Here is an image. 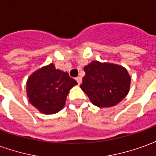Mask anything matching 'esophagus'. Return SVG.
Returning <instances> with one entry per match:
<instances>
[{
	"label": "esophagus",
	"mask_w": 156,
	"mask_h": 156,
	"mask_svg": "<svg viewBox=\"0 0 156 156\" xmlns=\"http://www.w3.org/2000/svg\"><path fill=\"white\" fill-rule=\"evenodd\" d=\"M76 81L78 82V84H81V83H82V78H81V77H79V76H78V77H77V78H76Z\"/></svg>",
	"instance_id": "34e87169"
}]
</instances>
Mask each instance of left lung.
I'll return each mask as SVG.
<instances>
[{"instance_id": "left-lung-1", "label": "left lung", "mask_w": 156, "mask_h": 156, "mask_svg": "<svg viewBox=\"0 0 156 156\" xmlns=\"http://www.w3.org/2000/svg\"><path fill=\"white\" fill-rule=\"evenodd\" d=\"M83 70L86 75L80 88L96 106H115L127 95L130 77L123 67L94 61Z\"/></svg>"}]
</instances>
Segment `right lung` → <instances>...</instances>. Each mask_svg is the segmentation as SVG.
<instances>
[{
	"label": "right lung",
	"mask_w": 156,
	"mask_h": 156,
	"mask_svg": "<svg viewBox=\"0 0 156 156\" xmlns=\"http://www.w3.org/2000/svg\"><path fill=\"white\" fill-rule=\"evenodd\" d=\"M77 83L68 73L56 69L51 63L30 76L27 83V97L39 111L52 115L63 108L70 88Z\"/></svg>",
	"instance_id": "add662e5"
}]
</instances>
